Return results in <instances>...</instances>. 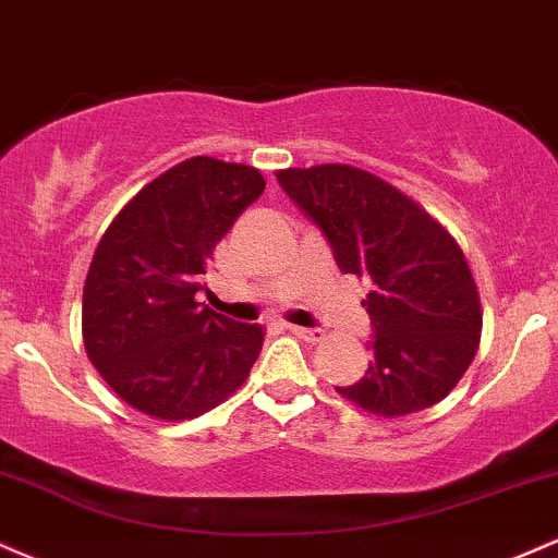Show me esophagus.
Returning <instances> with one entry per match:
<instances>
[{
	"mask_svg": "<svg viewBox=\"0 0 558 558\" xmlns=\"http://www.w3.org/2000/svg\"><path fill=\"white\" fill-rule=\"evenodd\" d=\"M290 331L298 339H303V342H313V344L324 342V337H326V333L320 329H305V326H290Z\"/></svg>",
	"mask_w": 558,
	"mask_h": 558,
	"instance_id": "1",
	"label": "esophagus"
}]
</instances>
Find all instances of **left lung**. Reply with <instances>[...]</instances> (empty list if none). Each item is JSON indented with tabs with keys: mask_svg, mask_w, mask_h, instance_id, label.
Instances as JSON below:
<instances>
[{
	"mask_svg": "<svg viewBox=\"0 0 558 558\" xmlns=\"http://www.w3.org/2000/svg\"><path fill=\"white\" fill-rule=\"evenodd\" d=\"M277 180L326 234L337 266L371 281L373 360L339 395L378 417L434 408L481 344V294L462 247L421 203L365 169L290 167Z\"/></svg>",
	"mask_w": 558,
	"mask_h": 558,
	"instance_id": "1",
	"label": "left lung"
}]
</instances>
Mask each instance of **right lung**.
<instances>
[{
	"mask_svg": "<svg viewBox=\"0 0 558 558\" xmlns=\"http://www.w3.org/2000/svg\"><path fill=\"white\" fill-rule=\"evenodd\" d=\"M266 180L193 156L148 182L98 240L83 287V342L114 395L156 421H190L245 384L264 326L198 303L206 268Z\"/></svg>",
	"mask_w": 558,
	"mask_h": 558,
	"instance_id": "right-lung-1",
	"label": "right lung"
}]
</instances>
